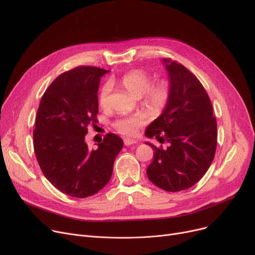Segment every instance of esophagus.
Listing matches in <instances>:
<instances>
[{"instance_id":"esophagus-1","label":"esophagus","mask_w":255,"mask_h":255,"mask_svg":"<svg viewBox=\"0 0 255 255\" xmlns=\"http://www.w3.org/2000/svg\"><path fill=\"white\" fill-rule=\"evenodd\" d=\"M137 143V140L134 139H124V144L125 145H131V144H135Z\"/></svg>"}]
</instances>
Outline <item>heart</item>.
I'll return each mask as SVG.
<instances>
[{
  "instance_id": "1",
  "label": "heart",
  "mask_w": 255,
  "mask_h": 255,
  "mask_svg": "<svg viewBox=\"0 0 255 255\" xmlns=\"http://www.w3.org/2000/svg\"><path fill=\"white\" fill-rule=\"evenodd\" d=\"M120 84L130 95L140 98V106L152 117L161 116L169 104L171 98V86L165 79L153 84V76L142 69H133L121 76ZM112 91L111 83L106 82L98 93V104L106 107ZM146 123L143 115H134L117 120L114 128L118 133L126 136H136L139 129Z\"/></svg>"
}]
</instances>
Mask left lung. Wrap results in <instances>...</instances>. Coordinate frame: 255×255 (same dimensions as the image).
<instances>
[{
    "instance_id": "8db88e82",
    "label": "left lung",
    "mask_w": 255,
    "mask_h": 255,
    "mask_svg": "<svg viewBox=\"0 0 255 255\" xmlns=\"http://www.w3.org/2000/svg\"><path fill=\"white\" fill-rule=\"evenodd\" d=\"M169 75L171 98L165 112L145 130L146 137L167 143L153 148L146 168L149 180L169 192L188 189L204 177L217 146V122L208 93L182 64L163 59Z\"/></svg>"
}]
</instances>
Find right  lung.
<instances>
[{"instance_id":"add662e5","label":"right lung","mask_w":255,"mask_h":255,"mask_svg":"<svg viewBox=\"0 0 255 255\" xmlns=\"http://www.w3.org/2000/svg\"><path fill=\"white\" fill-rule=\"evenodd\" d=\"M107 71L78 66L60 74L40 101L34 151L45 178L61 192L78 198L97 193L111 180L123 140L107 133L96 150L85 141L88 126L98 122V88Z\"/></svg>"}]
</instances>
